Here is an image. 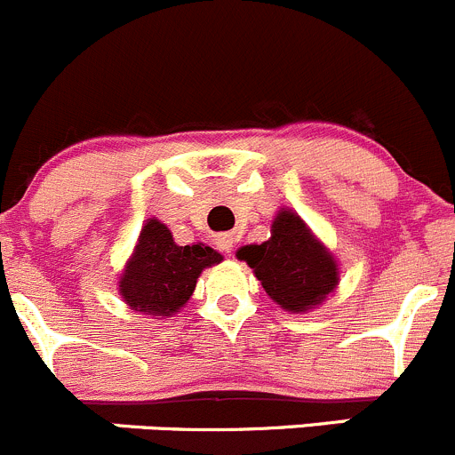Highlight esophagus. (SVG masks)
I'll return each instance as SVG.
<instances>
[{
    "label": "esophagus",
    "mask_w": 455,
    "mask_h": 455,
    "mask_svg": "<svg viewBox=\"0 0 455 455\" xmlns=\"http://www.w3.org/2000/svg\"><path fill=\"white\" fill-rule=\"evenodd\" d=\"M234 243H236V241H234L232 234H219V236H217V245L221 247L223 251H228V254L234 250Z\"/></svg>",
    "instance_id": "esophagus-1"
}]
</instances>
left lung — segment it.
Here are the masks:
<instances>
[{
	"instance_id": "obj_1",
	"label": "left lung",
	"mask_w": 455,
	"mask_h": 455,
	"mask_svg": "<svg viewBox=\"0 0 455 455\" xmlns=\"http://www.w3.org/2000/svg\"><path fill=\"white\" fill-rule=\"evenodd\" d=\"M269 238L260 245L238 247L269 299L291 314H305L334 294L340 269L325 243L290 208H281L272 221Z\"/></svg>"
}]
</instances>
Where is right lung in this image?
I'll list each match as a JSON object with an SVG mask.
<instances>
[{
  "label": "right lung",
  "mask_w": 455,
  "mask_h": 455,
  "mask_svg": "<svg viewBox=\"0 0 455 455\" xmlns=\"http://www.w3.org/2000/svg\"><path fill=\"white\" fill-rule=\"evenodd\" d=\"M221 260L205 243L177 245L168 226L152 217L143 223L116 290L134 312L170 318L195 294L201 272Z\"/></svg>",
  "instance_id": "1"
}]
</instances>
